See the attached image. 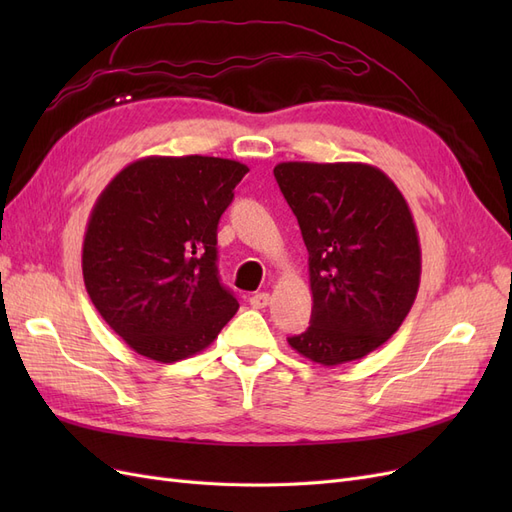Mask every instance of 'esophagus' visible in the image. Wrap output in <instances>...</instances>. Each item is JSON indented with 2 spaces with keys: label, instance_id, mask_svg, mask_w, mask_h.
<instances>
[{
  "label": "esophagus",
  "instance_id": "34e87169",
  "mask_svg": "<svg viewBox=\"0 0 512 512\" xmlns=\"http://www.w3.org/2000/svg\"><path fill=\"white\" fill-rule=\"evenodd\" d=\"M269 303H271L269 292H256V294H252V299H250V305L254 309H262V307H267Z\"/></svg>",
  "mask_w": 512,
  "mask_h": 512
}]
</instances>
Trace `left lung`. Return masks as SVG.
Instances as JSON below:
<instances>
[{
    "mask_svg": "<svg viewBox=\"0 0 512 512\" xmlns=\"http://www.w3.org/2000/svg\"><path fill=\"white\" fill-rule=\"evenodd\" d=\"M273 175L299 220L314 297L312 324L288 344L327 367L363 359L401 327L421 282L406 198L361 162H282Z\"/></svg>",
    "mask_w": 512,
    "mask_h": 512,
    "instance_id": "1",
    "label": "left lung"
}]
</instances>
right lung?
Returning <instances> with one entry per match:
<instances>
[{
  "instance_id": "right-lung-1",
  "label": "right lung",
  "mask_w": 512,
  "mask_h": 512,
  "mask_svg": "<svg viewBox=\"0 0 512 512\" xmlns=\"http://www.w3.org/2000/svg\"><path fill=\"white\" fill-rule=\"evenodd\" d=\"M245 164L141 158L106 185L83 241L91 303L134 352L175 363L205 350L239 303L218 275V224Z\"/></svg>"
}]
</instances>
